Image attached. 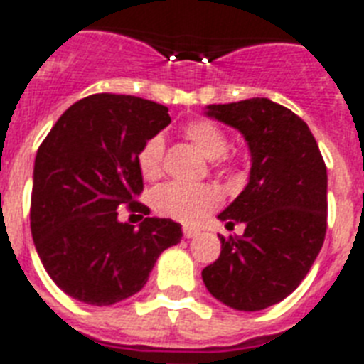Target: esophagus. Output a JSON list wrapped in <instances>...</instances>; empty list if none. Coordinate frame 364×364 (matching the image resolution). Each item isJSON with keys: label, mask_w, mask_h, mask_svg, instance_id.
Here are the masks:
<instances>
[{"label": "esophagus", "mask_w": 364, "mask_h": 364, "mask_svg": "<svg viewBox=\"0 0 364 364\" xmlns=\"http://www.w3.org/2000/svg\"><path fill=\"white\" fill-rule=\"evenodd\" d=\"M183 235H185V237H187V239L196 237L198 230L196 228H188V226H185V228H183Z\"/></svg>", "instance_id": "esophagus-1"}]
</instances>
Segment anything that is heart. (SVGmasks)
<instances>
[{
  "instance_id": "1",
  "label": "heart",
  "mask_w": 364,
  "mask_h": 364,
  "mask_svg": "<svg viewBox=\"0 0 364 364\" xmlns=\"http://www.w3.org/2000/svg\"><path fill=\"white\" fill-rule=\"evenodd\" d=\"M185 136L208 161H218L228 151V136L213 121H192L185 127ZM162 155H164V140L161 136H153L140 147L136 155V164L146 179H156L161 176ZM220 200H223L220 192L211 185L166 183L156 187L151 194L153 208L156 211L185 224L202 223L220 203Z\"/></svg>"
}]
</instances>
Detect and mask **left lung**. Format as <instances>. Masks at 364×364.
Returning <instances> with one entry per match:
<instances>
[{"mask_svg":"<svg viewBox=\"0 0 364 364\" xmlns=\"http://www.w3.org/2000/svg\"><path fill=\"white\" fill-rule=\"evenodd\" d=\"M203 114L241 132L250 153L247 187L218 220L243 223L220 237L202 271L209 294L230 309L256 312L286 299L305 279L327 228V168L299 115L269 99L209 105Z\"/></svg>","mask_w":364,"mask_h":364,"instance_id":"left-lung-1","label":"left lung"}]
</instances>
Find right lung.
<instances>
[{
    "instance_id": "right-lung-1",
    "label": "right lung",
    "mask_w": 364,
    "mask_h": 364,
    "mask_svg": "<svg viewBox=\"0 0 364 364\" xmlns=\"http://www.w3.org/2000/svg\"><path fill=\"white\" fill-rule=\"evenodd\" d=\"M168 108L131 95L97 93L65 112L35 156L31 235L46 273L73 299L108 306L138 294L181 224L146 217L134 228L117 209L149 215L136 155L170 125Z\"/></svg>"
}]
</instances>
